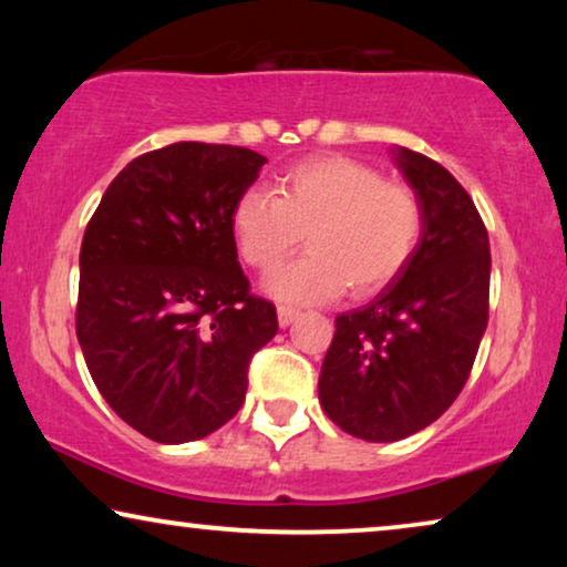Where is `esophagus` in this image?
<instances>
[{
	"instance_id": "obj_1",
	"label": "esophagus",
	"mask_w": 567,
	"mask_h": 567,
	"mask_svg": "<svg viewBox=\"0 0 567 567\" xmlns=\"http://www.w3.org/2000/svg\"><path fill=\"white\" fill-rule=\"evenodd\" d=\"M299 317V312L297 309H291V307H278V324H281V328H289V324L297 320Z\"/></svg>"
}]
</instances>
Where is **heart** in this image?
Listing matches in <instances>:
<instances>
[{
    "label": "heart",
    "mask_w": 567,
    "mask_h": 567,
    "mask_svg": "<svg viewBox=\"0 0 567 567\" xmlns=\"http://www.w3.org/2000/svg\"><path fill=\"white\" fill-rule=\"evenodd\" d=\"M309 252L274 274L266 291L291 305H320L351 286L369 297L390 286L421 245L423 206L379 169L328 154L286 169L274 193L250 188L231 208V235L247 266L270 274L297 250Z\"/></svg>",
    "instance_id": "obj_1"
}]
</instances>
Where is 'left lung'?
I'll list each match as a JSON object with an SVG mask.
<instances>
[{"label": "left lung", "mask_w": 567, "mask_h": 567, "mask_svg": "<svg viewBox=\"0 0 567 567\" xmlns=\"http://www.w3.org/2000/svg\"><path fill=\"white\" fill-rule=\"evenodd\" d=\"M392 159L423 206L421 245L371 305L336 317L317 384L324 415L374 444L446 413L475 363L491 291V243L467 190L405 146Z\"/></svg>", "instance_id": "obj_1"}]
</instances>
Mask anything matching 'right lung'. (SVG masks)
I'll list each match as a JSON object with an SVG mask.
<instances>
[{
    "mask_svg": "<svg viewBox=\"0 0 567 567\" xmlns=\"http://www.w3.org/2000/svg\"><path fill=\"white\" fill-rule=\"evenodd\" d=\"M266 157L177 142L115 175L84 229L76 338L121 421L159 444L204 439L237 415L250 359L278 332L250 293L231 208Z\"/></svg>",
    "mask_w": 567,
    "mask_h": 567,
    "instance_id": "obj_1",
    "label": "right lung"
}]
</instances>
